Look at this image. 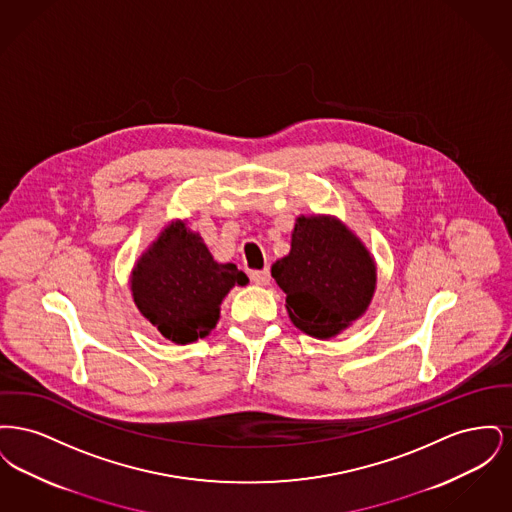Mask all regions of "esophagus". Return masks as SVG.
I'll use <instances>...</instances> for the list:
<instances>
[{"label": "esophagus", "instance_id": "1", "mask_svg": "<svg viewBox=\"0 0 512 512\" xmlns=\"http://www.w3.org/2000/svg\"><path fill=\"white\" fill-rule=\"evenodd\" d=\"M249 278H251V282H255V284H259V286H267L268 282H270V270H268V268H263V270H251V272H249Z\"/></svg>", "mask_w": 512, "mask_h": 512}]
</instances>
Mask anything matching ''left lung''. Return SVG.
Wrapping results in <instances>:
<instances>
[{
	"label": "left lung",
	"mask_w": 512,
	"mask_h": 512,
	"mask_svg": "<svg viewBox=\"0 0 512 512\" xmlns=\"http://www.w3.org/2000/svg\"><path fill=\"white\" fill-rule=\"evenodd\" d=\"M270 272L286 293L293 324L320 340L363 317L376 290L372 255L336 217L295 220L292 249Z\"/></svg>",
	"instance_id": "1"
}]
</instances>
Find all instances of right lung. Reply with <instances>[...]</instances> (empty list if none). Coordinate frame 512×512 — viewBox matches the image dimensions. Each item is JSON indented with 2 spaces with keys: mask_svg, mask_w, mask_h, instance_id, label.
Listing matches in <instances>:
<instances>
[{
  "mask_svg": "<svg viewBox=\"0 0 512 512\" xmlns=\"http://www.w3.org/2000/svg\"><path fill=\"white\" fill-rule=\"evenodd\" d=\"M249 280L232 263H217L201 236L174 220L138 259L130 290L140 313L174 343L205 338L219 322L220 303Z\"/></svg>",
  "mask_w": 512,
  "mask_h": 512,
  "instance_id": "right-lung-1",
  "label": "right lung"
}]
</instances>
